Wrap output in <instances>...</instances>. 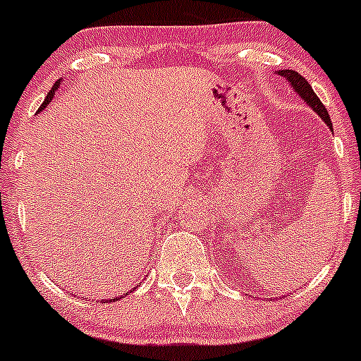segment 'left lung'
<instances>
[{"mask_svg": "<svg viewBox=\"0 0 361 361\" xmlns=\"http://www.w3.org/2000/svg\"><path fill=\"white\" fill-rule=\"evenodd\" d=\"M276 75H279L281 78H285L286 82L290 83V87L293 89V92H297L298 97H300L304 103H307V106L311 108L312 111L318 113L319 118H322L323 122L329 126V129L332 130V120H330L329 111H326V108L323 106V103L319 101V97L316 96L314 90H312V87L309 85L307 80H305L304 76L298 75V73L293 71V69H279V71H276Z\"/></svg>", "mask_w": 361, "mask_h": 361, "instance_id": "left-lung-1", "label": "left lung"}]
</instances>
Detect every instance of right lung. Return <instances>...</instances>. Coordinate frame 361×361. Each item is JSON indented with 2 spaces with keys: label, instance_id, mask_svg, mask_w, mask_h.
I'll use <instances>...</instances> for the list:
<instances>
[{
  "label": "right lung",
  "instance_id": "add662e5",
  "mask_svg": "<svg viewBox=\"0 0 361 361\" xmlns=\"http://www.w3.org/2000/svg\"><path fill=\"white\" fill-rule=\"evenodd\" d=\"M61 83H63V82H61V78H59V80H57V82H56V83H54V87H52V89H50V92H49V94H47L45 101H43V104H42V106H39V110H38V111H43V110H45V108H47V106H49V104H50V103H52L54 96H56V92H57V90H59ZM136 288H137V286H134V288H133V290H130V292H134V290H136ZM130 292L123 293V295H122V297H111V298H110V302H116V300H120V298H123V297H126V295H129ZM101 302H104V300H101Z\"/></svg>",
  "mask_w": 361,
  "mask_h": 361
}]
</instances>
